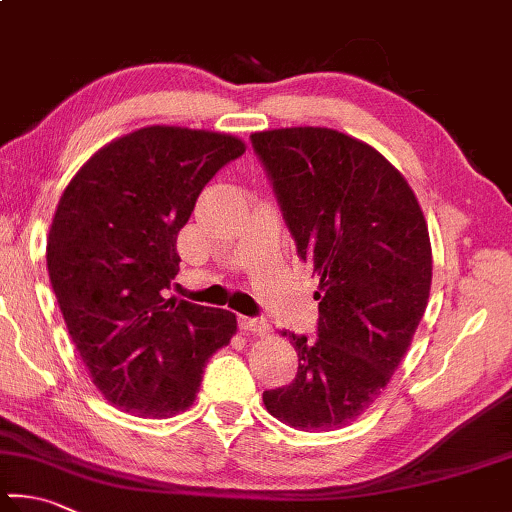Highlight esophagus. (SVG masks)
<instances>
[{
	"instance_id": "34e87169",
	"label": "esophagus",
	"mask_w": 512,
	"mask_h": 512,
	"mask_svg": "<svg viewBox=\"0 0 512 512\" xmlns=\"http://www.w3.org/2000/svg\"><path fill=\"white\" fill-rule=\"evenodd\" d=\"M237 324L241 331H248V333H259V336H264V333H268V320L264 318H248V315H239L237 318Z\"/></svg>"
}]
</instances>
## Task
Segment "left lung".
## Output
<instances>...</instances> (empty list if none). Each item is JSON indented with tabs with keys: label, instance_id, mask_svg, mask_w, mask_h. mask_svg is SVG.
Returning <instances> with one entry per match:
<instances>
[{
	"label": "left lung",
	"instance_id": "left-lung-1",
	"mask_svg": "<svg viewBox=\"0 0 512 512\" xmlns=\"http://www.w3.org/2000/svg\"><path fill=\"white\" fill-rule=\"evenodd\" d=\"M297 255L320 277L318 338L295 336L297 376L268 389L277 421L347 425L401 365L432 284L430 232L403 174L374 147L327 127L250 136Z\"/></svg>",
	"mask_w": 512,
	"mask_h": 512
}]
</instances>
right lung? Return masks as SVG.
Wrapping results in <instances>:
<instances>
[{"instance_id": "1", "label": "right lung", "mask_w": 512, "mask_h": 512, "mask_svg": "<svg viewBox=\"0 0 512 512\" xmlns=\"http://www.w3.org/2000/svg\"><path fill=\"white\" fill-rule=\"evenodd\" d=\"M244 152L230 134L143 127L98 150L62 194L46 241L51 286L91 380L123 412L188 410L208 358L237 331L230 311L165 291L201 190Z\"/></svg>"}]
</instances>
